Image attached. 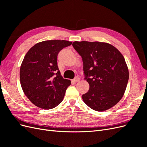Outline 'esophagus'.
<instances>
[{
	"mask_svg": "<svg viewBox=\"0 0 147 147\" xmlns=\"http://www.w3.org/2000/svg\"><path fill=\"white\" fill-rule=\"evenodd\" d=\"M80 80V78L78 77H76L73 80L72 82H74V83H77V82H78Z\"/></svg>",
	"mask_w": 147,
	"mask_h": 147,
	"instance_id": "1",
	"label": "esophagus"
}]
</instances>
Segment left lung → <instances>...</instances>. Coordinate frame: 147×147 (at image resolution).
<instances>
[{"instance_id": "obj_1", "label": "left lung", "mask_w": 147, "mask_h": 147, "mask_svg": "<svg viewBox=\"0 0 147 147\" xmlns=\"http://www.w3.org/2000/svg\"><path fill=\"white\" fill-rule=\"evenodd\" d=\"M82 57L85 79L90 89L82 99L89 107L102 112L121 99L129 80L124 57L117 48L105 42H73Z\"/></svg>"}]
</instances>
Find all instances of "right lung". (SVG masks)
I'll list each match as a JSON object with an SVG mask.
<instances>
[{
	"instance_id": "add662e5",
	"label": "right lung",
	"mask_w": 147,
	"mask_h": 147,
	"mask_svg": "<svg viewBox=\"0 0 147 147\" xmlns=\"http://www.w3.org/2000/svg\"><path fill=\"white\" fill-rule=\"evenodd\" d=\"M72 42L51 40L38 42L31 47L22 62L21 86L32 103L42 109H51L63 101L70 80L61 75L57 56L62 49Z\"/></svg>"
}]
</instances>
